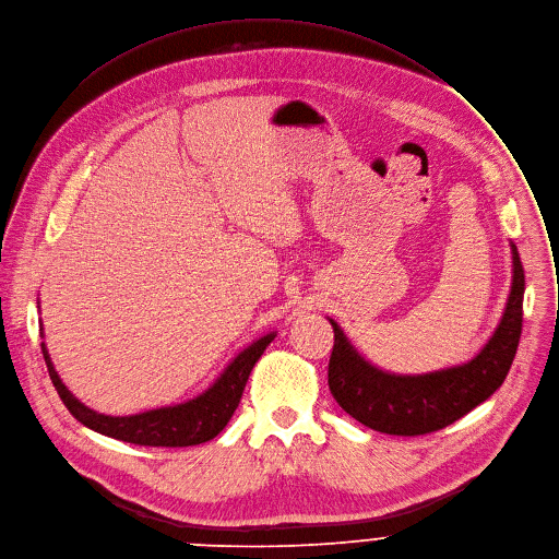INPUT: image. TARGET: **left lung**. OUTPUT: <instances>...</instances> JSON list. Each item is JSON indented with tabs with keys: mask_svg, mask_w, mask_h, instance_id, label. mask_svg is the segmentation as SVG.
<instances>
[{
	"mask_svg": "<svg viewBox=\"0 0 559 559\" xmlns=\"http://www.w3.org/2000/svg\"><path fill=\"white\" fill-rule=\"evenodd\" d=\"M513 251V283L499 325L477 357L468 364L426 374H394L366 361L341 330L334 328V347L328 383L341 408L364 426L415 437L441 430L484 403L506 379L522 336L524 267Z\"/></svg>",
	"mask_w": 559,
	"mask_h": 559,
	"instance_id": "obj_1",
	"label": "left lung"
}]
</instances>
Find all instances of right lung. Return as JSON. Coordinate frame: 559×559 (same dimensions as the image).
Returning a JSON list of instances; mask_svg holds the SVG:
<instances>
[{
    "label": "right lung",
    "mask_w": 559,
    "mask_h": 559,
    "mask_svg": "<svg viewBox=\"0 0 559 559\" xmlns=\"http://www.w3.org/2000/svg\"><path fill=\"white\" fill-rule=\"evenodd\" d=\"M274 336L276 332H270L249 343L247 347H242L229 361V366L221 372V377L207 390H202L198 396L182 403L163 405V408L144 411L138 415H124V417H114V415L91 411L88 405H84L78 396H73V392L62 383L44 343H41V354H44L50 381H53L69 413L82 426L105 437L120 439L135 445L182 448V445H198L214 439L229 424L231 415L238 408L245 383L253 366H257L261 354L267 349Z\"/></svg>",
    "instance_id": "right-lung-1"
}]
</instances>
